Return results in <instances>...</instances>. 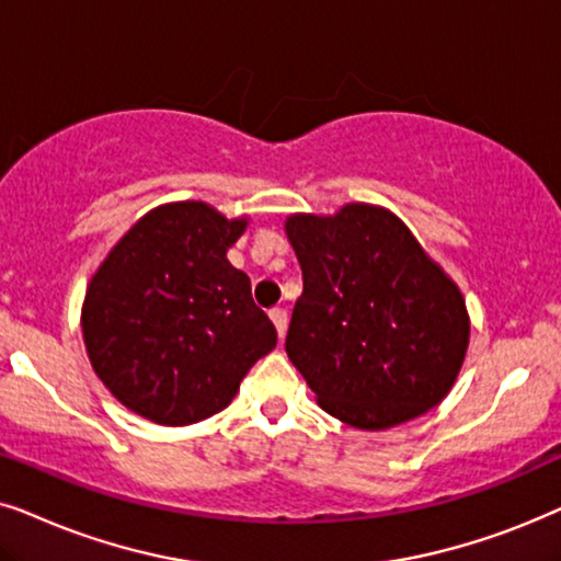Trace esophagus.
<instances>
[{
  "label": "esophagus",
  "instance_id": "1",
  "mask_svg": "<svg viewBox=\"0 0 561 561\" xmlns=\"http://www.w3.org/2000/svg\"><path fill=\"white\" fill-rule=\"evenodd\" d=\"M268 318L274 320L279 339H285V333H287V310L285 308H272V310H268Z\"/></svg>",
  "mask_w": 561,
  "mask_h": 561
}]
</instances>
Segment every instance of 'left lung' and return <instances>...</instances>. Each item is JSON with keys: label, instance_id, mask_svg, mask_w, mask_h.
<instances>
[{"label": "left lung", "instance_id": "8db88e82", "mask_svg": "<svg viewBox=\"0 0 561 561\" xmlns=\"http://www.w3.org/2000/svg\"><path fill=\"white\" fill-rule=\"evenodd\" d=\"M287 238L302 268L287 356L320 408L382 431L438 405L469 343L459 287L382 207L333 218L293 215Z\"/></svg>", "mask_w": 561, "mask_h": 561}]
</instances>
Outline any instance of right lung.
<instances>
[{
	"label": "right lung",
	"instance_id": "add662e5",
	"mask_svg": "<svg viewBox=\"0 0 561 561\" xmlns=\"http://www.w3.org/2000/svg\"><path fill=\"white\" fill-rule=\"evenodd\" d=\"M243 230L203 203L156 207L92 276L84 343L125 408L161 425L205 421L276 346L251 279L226 259Z\"/></svg>",
	"mask_w": 561,
	"mask_h": 561
}]
</instances>
